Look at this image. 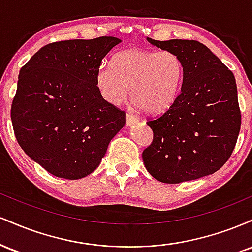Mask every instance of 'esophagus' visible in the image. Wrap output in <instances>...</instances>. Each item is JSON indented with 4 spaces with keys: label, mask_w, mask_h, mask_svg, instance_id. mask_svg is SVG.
Instances as JSON below:
<instances>
[{
    "label": "esophagus",
    "mask_w": 252,
    "mask_h": 252,
    "mask_svg": "<svg viewBox=\"0 0 252 252\" xmlns=\"http://www.w3.org/2000/svg\"><path fill=\"white\" fill-rule=\"evenodd\" d=\"M140 122V118H138L137 116H135V115H132V114H126V126H134V124H136V123H138Z\"/></svg>",
    "instance_id": "esophagus-1"
}]
</instances>
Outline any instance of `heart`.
Here are the masks:
<instances>
[{"label": "heart", "mask_w": 252, "mask_h": 252, "mask_svg": "<svg viewBox=\"0 0 252 252\" xmlns=\"http://www.w3.org/2000/svg\"><path fill=\"white\" fill-rule=\"evenodd\" d=\"M184 63L172 51L128 48L111 58V65H100L96 85L100 96L111 105L131 98L137 108L150 115L168 110L180 94Z\"/></svg>", "instance_id": "heart-1"}]
</instances>
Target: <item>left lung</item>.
Here are the masks:
<instances>
[{"instance_id":"8db88e82","label":"left lung","mask_w":252,"mask_h":252,"mask_svg":"<svg viewBox=\"0 0 252 252\" xmlns=\"http://www.w3.org/2000/svg\"><path fill=\"white\" fill-rule=\"evenodd\" d=\"M147 40L178 54L185 73L173 105L147 122L154 138L142 153L144 166L164 184L213 174L232 154L241 130L235 76L195 40Z\"/></svg>"}]
</instances>
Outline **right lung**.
Masks as SVG:
<instances>
[{"label":"right lung","mask_w":252,"mask_h":252,"mask_svg":"<svg viewBox=\"0 0 252 252\" xmlns=\"http://www.w3.org/2000/svg\"><path fill=\"white\" fill-rule=\"evenodd\" d=\"M121 42L114 36L43 46L20 70L11 122L20 147L58 178L77 180L99 166L126 112L100 96L96 73Z\"/></svg>","instance_id":"1"}]
</instances>
